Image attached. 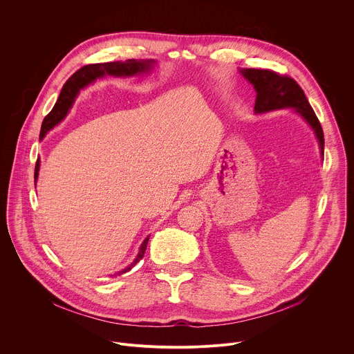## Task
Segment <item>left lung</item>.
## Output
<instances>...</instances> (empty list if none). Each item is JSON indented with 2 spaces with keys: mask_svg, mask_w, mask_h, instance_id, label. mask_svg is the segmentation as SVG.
<instances>
[{
  "mask_svg": "<svg viewBox=\"0 0 354 354\" xmlns=\"http://www.w3.org/2000/svg\"><path fill=\"white\" fill-rule=\"evenodd\" d=\"M242 76L256 90V113L290 108L314 131L319 153L324 157V132L301 87L289 76H281L268 69H239Z\"/></svg>",
  "mask_w": 354,
  "mask_h": 354,
  "instance_id": "obj_1",
  "label": "left lung"
}]
</instances>
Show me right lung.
Returning <instances> with one entry per match:
<instances>
[{
  "instance_id": "add662e5",
  "label": "right lung",
  "mask_w": 354,
  "mask_h": 354,
  "mask_svg": "<svg viewBox=\"0 0 354 354\" xmlns=\"http://www.w3.org/2000/svg\"><path fill=\"white\" fill-rule=\"evenodd\" d=\"M156 64H157V61H154V59H127L125 62L116 61V62H105V64H91V65H86V66L80 68L64 84L61 94L58 97V101L55 102L51 112L44 118L41 131H40V139L43 140L44 136L51 129H54L58 124H61L65 120V116L68 115L69 109L72 108L79 91L82 88H84L86 86H88L90 83H94L97 79H101L106 75H111L115 77L140 76V75L151 72L154 69ZM39 171H40V160H37L36 168H35V182L36 183L39 179ZM149 239H150V236H147L143 241L142 246L139 248V253H138L136 259L127 268H124L122 271H118L115 275H121V274L131 271L143 259L146 249H147ZM115 275H111V277H115Z\"/></svg>"
}]
</instances>
